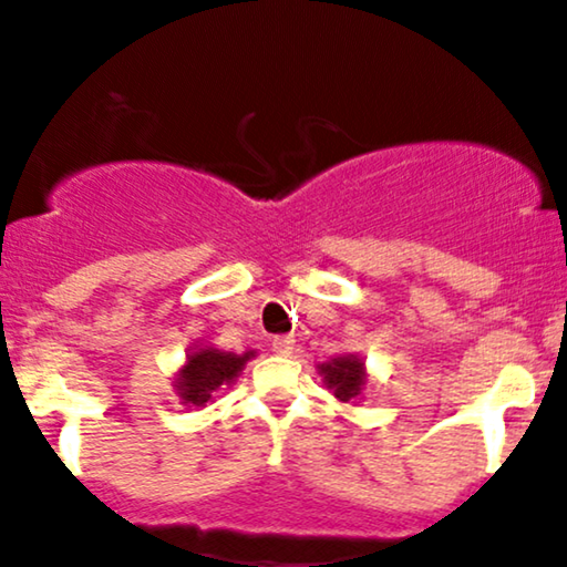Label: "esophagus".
<instances>
[{
    "mask_svg": "<svg viewBox=\"0 0 567 567\" xmlns=\"http://www.w3.org/2000/svg\"><path fill=\"white\" fill-rule=\"evenodd\" d=\"M271 349H275L277 354L290 357L292 351H296V338H292V336H277L275 341H271Z\"/></svg>",
    "mask_w": 567,
    "mask_h": 567,
    "instance_id": "esophagus-1",
    "label": "esophagus"
}]
</instances>
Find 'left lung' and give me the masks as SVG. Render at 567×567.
I'll list each match as a JSON object with an SVG mask.
<instances>
[{"label": "left lung", "instance_id": "left-lung-1", "mask_svg": "<svg viewBox=\"0 0 567 567\" xmlns=\"http://www.w3.org/2000/svg\"><path fill=\"white\" fill-rule=\"evenodd\" d=\"M320 373L324 379V386H328L341 402H351L354 396H360L362 386L368 383L365 362L357 354H341L333 357L330 362H322Z\"/></svg>", "mask_w": 567, "mask_h": 567}]
</instances>
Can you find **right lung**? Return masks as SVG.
Here are the masks:
<instances>
[{
  "label": "right lung",
  "mask_w": 567,
  "mask_h": 567,
  "mask_svg": "<svg viewBox=\"0 0 567 567\" xmlns=\"http://www.w3.org/2000/svg\"><path fill=\"white\" fill-rule=\"evenodd\" d=\"M252 357H256V351L234 354V351L213 347L194 349L192 354H186V365L175 375V394L181 396L186 408H205V402L213 400V392L237 379L245 362Z\"/></svg>",
  "instance_id": "obj_1"
}]
</instances>
